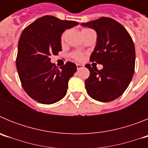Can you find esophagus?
Instances as JSON below:
<instances>
[{"instance_id": "1", "label": "esophagus", "mask_w": 148, "mask_h": 148, "mask_svg": "<svg viewBox=\"0 0 148 148\" xmlns=\"http://www.w3.org/2000/svg\"><path fill=\"white\" fill-rule=\"evenodd\" d=\"M76 66H77V70H81L82 68H83L84 66L83 64H77Z\"/></svg>"}]
</instances>
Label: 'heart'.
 Instances as JSON below:
<instances>
[{
  "label": "heart",
  "mask_w": 148,
  "mask_h": 148,
  "mask_svg": "<svg viewBox=\"0 0 148 148\" xmlns=\"http://www.w3.org/2000/svg\"><path fill=\"white\" fill-rule=\"evenodd\" d=\"M89 29H82V31H85V30H89ZM65 35H66V32H64V33L62 35V36H61V40H63L64 39ZM72 57H73L74 59L77 60V61H82L84 58V56L82 53H79V52H75V53H72Z\"/></svg>",
  "instance_id": "obj_1"
}]
</instances>
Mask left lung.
I'll use <instances>...</instances> for the list:
<instances>
[{"mask_svg":"<svg viewBox=\"0 0 148 148\" xmlns=\"http://www.w3.org/2000/svg\"><path fill=\"white\" fill-rule=\"evenodd\" d=\"M81 25L94 29L97 42L90 60L103 69L85 65L90 76L85 81L88 95L101 102L115 100L123 94L133 78L135 69V46L131 36L121 23L102 17Z\"/></svg>","mask_w":148,"mask_h":148,"instance_id":"1","label":"left lung"}]
</instances>
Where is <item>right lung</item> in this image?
Here are the masks:
<instances>
[{
    "mask_svg": "<svg viewBox=\"0 0 148 148\" xmlns=\"http://www.w3.org/2000/svg\"><path fill=\"white\" fill-rule=\"evenodd\" d=\"M78 24L77 21L45 15L22 32L18 41L16 67L22 87L38 102L51 104L66 95L68 82L76 72V65L68 61L58 70L50 62L49 56H56L62 50L61 37L65 29Z\"/></svg>",
    "mask_w": 148,
    "mask_h": 148,
    "instance_id": "right-lung-1",
    "label": "right lung"
}]
</instances>
